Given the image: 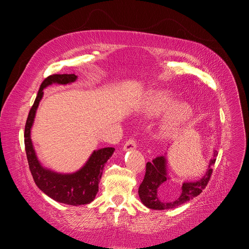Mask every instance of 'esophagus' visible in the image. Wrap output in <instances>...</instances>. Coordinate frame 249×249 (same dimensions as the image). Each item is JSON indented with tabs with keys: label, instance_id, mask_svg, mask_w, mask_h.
Listing matches in <instances>:
<instances>
[{
	"label": "esophagus",
	"instance_id": "obj_1",
	"mask_svg": "<svg viewBox=\"0 0 249 249\" xmlns=\"http://www.w3.org/2000/svg\"><path fill=\"white\" fill-rule=\"evenodd\" d=\"M137 147L136 142H135L134 139H129L126 142L125 144L124 145V152H127V150H133Z\"/></svg>",
	"mask_w": 249,
	"mask_h": 249
}]
</instances>
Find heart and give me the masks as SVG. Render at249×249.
Listing matches in <instances>:
<instances>
[{
  "label": "heart",
  "mask_w": 249,
  "mask_h": 249,
  "mask_svg": "<svg viewBox=\"0 0 249 249\" xmlns=\"http://www.w3.org/2000/svg\"><path fill=\"white\" fill-rule=\"evenodd\" d=\"M173 95L167 91H156L149 95L145 104L148 115H158L169 108L162 118L160 131L163 135L176 134L190 122L193 117V108L186 102H176Z\"/></svg>",
  "instance_id": "obj_1"
}]
</instances>
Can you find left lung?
I'll return each instance as SVG.
<instances>
[{
	"label": "left lung",
	"mask_w": 249,
	"mask_h": 249,
	"mask_svg": "<svg viewBox=\"0 0 249 249\" xmlns=\"http://www.w3.org/2000/svg\"><path fill=\"white\" fill-rule=\"evenodd\" d=\"M218 153L213 150L214 158L210 161L206 175L197 180L192 182H184L180 193L173 200H163L159 196V190H163L169 186V177L167 172V161L165 156H159L155 158L152 162L146 163V171L144 178L139 186L138 194L141 202L152 210H168L177 208L185 202L196 197L202 190L205 189L209 183V179L212 175V166L215 164Z\"/></svg>",
	"instance_id": "8db88e82"
}]
</instances>
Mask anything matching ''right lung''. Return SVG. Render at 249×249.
<instances>
[{
	"label": "right lung",
	"mask_w": 249,
	"mask_h": 249,
	"mask_svg": "<svg viewBox=\"0 0 249 249\" xmlns=\"http://www.w3.org/2000/svg\"><path fill=\"white\" fill-rule=\"evenodd\" d=\"M76 74H53L44 80L33 106L29 112L25 126V148L30 171L39 189L58 202L71 206L87 205L91 202L99 192L105 164L114 153V147H104L94 150L84 166L72 173H60L43 167L36 156L31 140V129L37 108L43 96V89L52 84L66 85L77 80Z\"/></svg>",
	"instance_id": "right-lung-1"
}]
</instances>
